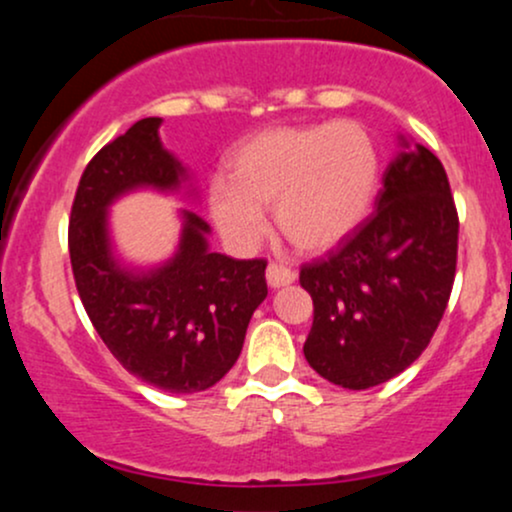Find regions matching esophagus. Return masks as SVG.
Instances as JSON below:
<instances>
[{"mask_svg":"<svg viewBox=\"0 0 512 512\" xmlns=\"http://www.w3.org/2000/svg\"><path fill=\"white\" fill-rule=\"evenodd\" d=\"M296 281V272L291 267H284V264H276L272 262L267 267V284L272 289H281V286H289Z\"/></svg>","mask_w":512,"mask_h":512,"instance_id":"obj_1","label":"esophagus"}]
</instances>
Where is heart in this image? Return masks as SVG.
Returning <instances> with one entry per match:
<instances>
[{"instance_id":"b5f03b06","label":"heart","mask_w":512,"mask_h":512,"mask_svg":"<svg viewBox=\"0 0 512 512\" xmlns=\"http://www.w3.org/2000/svg\"><path fill=\"white\" fill-rule=\"evenodd\" d=\"M226 168L228 182L209 185V214L238 250L260 243L267 207L293 248H337L368 216L380 182L375 139L351 120L264 129L231 151Z\"/></svg>"}]
</instances>
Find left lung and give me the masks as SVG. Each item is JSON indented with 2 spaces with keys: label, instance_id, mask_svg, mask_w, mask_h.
Segmentation results:
<instances>
[{
  "label": "left lung",
  "instance_id": "1",
  "mask_svg": "<svg viewBox=\"0 0 512 512\" xmlns=\"http://www.w3.org/2000/svg\"><path fill=\"white\" fill-rule=\"evenodd\" d=\"M390 163L378 209L325 260L301 267L313 298L305 361L346 390H368L409 368L448 308L457 267L455 199L426 146Z\"/></svg>",
  "mask_w": 512,
  "mask_h": 512
}]
</instances>
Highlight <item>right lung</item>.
I'll use <instances>...</instances> for the list:
<instances>
[{"label": "right lung", "instance_id": "add662e5", "mask_svg": "<svg viewBox=\"0 0 512 512\" xmlns=\"http://www.w3.org/2000/svg\"><path fill=\"white\" fill-rule=\"evenodd\" d=\"M161 117H144L105 144L81 175L69 216V257L86 315L122 368L175 395L209 390L243 349L250 317L267 298V260L211 252L209 223L182 209L178 252L149 272L122 267L108 236L117 197L180 190V161L163 149Z\"/></svg>", "mask_w": 512, "mask_h": 512}]
</instances>
